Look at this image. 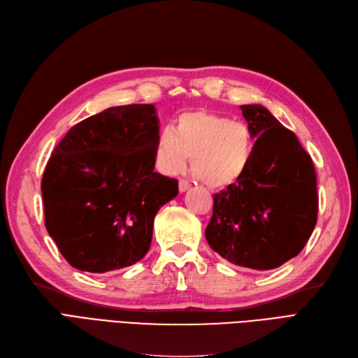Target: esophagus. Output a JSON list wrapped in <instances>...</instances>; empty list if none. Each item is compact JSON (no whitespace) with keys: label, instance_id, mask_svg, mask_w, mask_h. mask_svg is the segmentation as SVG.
Returning <instances> with one entry per match:
<instances>
[{"label":"esophagus","instance_id":"obj_1","mask_svg":"<svg viewBox=\"0 0 358 358\" xmlns=\"http://www.w3.org/2000/svg\"><path fill=\"white\" fill-rule=\"evenodd\" d=\"M178 189H180V192H181V193L187 192V190L190 189V182H189V181H186V180H180V182H178Z\"/></svg>","mask_w":358,"mask_h":358}]
</instances>
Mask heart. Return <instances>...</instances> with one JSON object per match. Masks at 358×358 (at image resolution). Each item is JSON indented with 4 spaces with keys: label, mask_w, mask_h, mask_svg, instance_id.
I'll return each instance as SVG.
<instances>
[{
    "label": "heart",
    "mask_w": 358,
    "mask_h": 358,
    "mask_svg": "<svg viewBox=\"0 0 358 358\" xmlns=\"http://www.w3.org/2000/svg\"><path fill=\"white\" fill-rule=\"evenodd\" d=\"M255 156V136L248 124L205 110L181 113L174 126L159 134L156 166L168 176L187 168L214 189L227 187L247 174Z\"/></svg>",
    "instance_id": "obj_1"
}]
</instances>
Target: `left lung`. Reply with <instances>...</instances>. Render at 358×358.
<instances>
[{"label":"left lung","mask_w":358,"mask_h":358,"mask_svg":"<svg viewBox=\"0 0 358 358\" xmlns=\"http://www.w3.org/2000/svg\"><path fill=\"white\" fill-rule=\"evenodd\" d=\"M256 138L247 174L214 194L205 238L227 262L256 271L302 251L317 223V176L297 136L260 103L241 106Z\"/></svg>","instance_id":"left-lung-1"}]
</instances>
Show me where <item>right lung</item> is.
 <instances>
[{
  "label": "right lung",
  "instance_id": "add662e5",
  "mask_svg": "<svg viewBox=\"0 0 358 358\" xmlns=\"http://www.w3.org/2000/svg\"><path fill=\"white\" fill-rule=\"evenodd\" d=\"M152 103L111 107L66 132L41 180L45 229L73 268L92 273L140 262L157 211L178 181L155 172Z\"/></svg>",
  "mask_w": 358,
  "mask_h": 358
}]
</instances>
